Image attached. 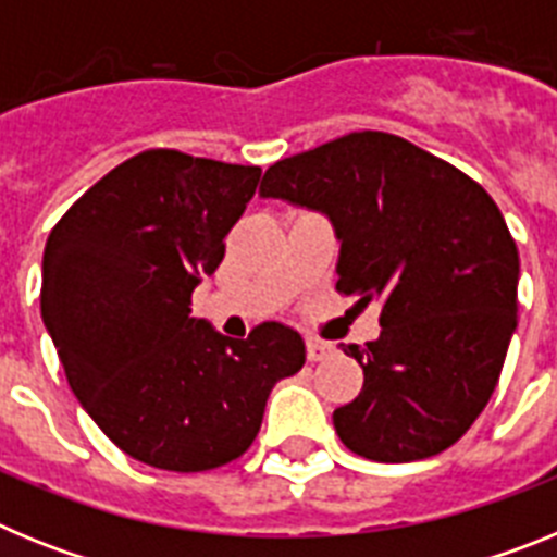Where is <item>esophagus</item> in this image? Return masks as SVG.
Instances as JSON below:
<instances>
[{
  "label": "esophagus",
  "instance_id": "esophagus-1",
  "mask_svg": "<svg viewBox=\"0 0 557 557\" xmlns=\"http://www.w3.org/2000/svg\"><path fill=\"white\" fill-rule=\"evenodd\" d=\"M332 351H334L332 343H323V339H307L309 362H321V359H326Z\"/></svg>",
  "mask_w": 557,
  "mask_h": 557
}]
</instances>
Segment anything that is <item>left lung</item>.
<instances>
[{
    "label": "left lung",
    "mask_w": 557,
    "mask_h": 557,
    "mask_svg": "<svg viewBox=\"0 0 557 557\" xmlns=\"http://www.w3.org/2000/svg\"><path fill=\"white\" fill-rule=\"evenodd\" d=\"M262 198L329 214L337 293L379 304V339L343 351L362 391L334 410L339 441L376 462L441 455L476 421L516 332L519 250L466 172L382 131L275 161Z\"/></svg>",
    "instance_id": "obj_1"
}]
</instances>
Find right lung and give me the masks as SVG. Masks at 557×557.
Returning a JSON list of instances; mask_svg holds the SVG:
<instances>
[{
	"instance_id": "obj_1",
	"label": "right lung",
	"mask_w": 557,
	"mask_h": 557,
	"mask_svg": "<svg viewBox=\"0 0 557 557\" xmlns=\"http://www.w3.org/2000/svg\"><path fill=\"white\" fill-rule=\"evenodd\" d=\"M259 178V166L156 147L49 231L44 326L83 410L133 460L181 474L236 460L275 382L304 368L301 334L282 323L231 339L189 314Z\"/></svg>"
}]
</instances>
